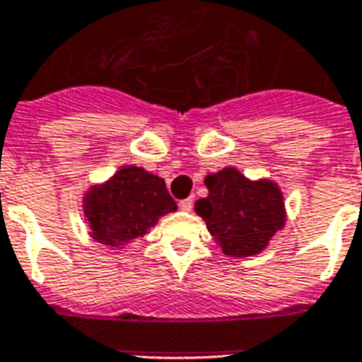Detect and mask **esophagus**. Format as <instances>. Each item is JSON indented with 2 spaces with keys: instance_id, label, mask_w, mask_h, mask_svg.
I'll return each instance as SVG.
<instances>
[{
  "instance_id": "obj_1",
  "label": "esophagus",
  "mask_w": 362,
  "mask_h": 362,
  "mask_svg": "<svg viewBox=\"0 0 362 362\" xmlns=\"http://www.w3.org/2000/svg\"><path fill=\"white\" fill-rule=\"evenodd\" d=\"M179 209H183V211H190V209H192V198H187V200L179 202Z\"/></svg>"
}]
</instances>
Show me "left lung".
Returning a JSON list of instances; mask_svg holds the SVG:
<instances>
[{"mask_svg":"<svg viewBox=\"0 0 362 362\" xmlns=\"http://www.w3.org/2000/svg\"><path fill=\"white\" fill-rule=\"evenodd\" d=\"M207 196L194 211L221 251L228 257H251L264 251L287 221L283 192L272 179L245 177L236 168L206 175Z\"/></svg>","mask_w":362,"mask_h":362,"instance_id":"1","label":"left lung"}]
</instances>
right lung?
<instances>
[{
    "label": "right lung",
    "mask_w": 362,
    "mask_h": 362,
    "mask_svg": "<svg viewBox=\"0 0 362 362\" xmlns=\"http://www.w3.org/2000/svg\"><path fill=\"white\" fill-rule=\"evenodd\" d=\"M175 209L177 204L164 179L132 164L117 170L107 181L92 185L83 196L88 234L109 247L124 249Z\"/></svg>",
    "instance_id": "add662e5"
}]
</instances>
